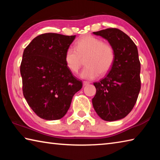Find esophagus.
<instances>
[{
    "instance_id": "1",
    "label": "esophagus",
    "mask_w": 160,
    "mask_h": 160,
    "mask_svg": "<svg viewBox=\"0 0 160 160\" xmlns=\"http://www.w3.org/2000/svg\"><path fill=\"white\" fill-rule=\"evenodd\" d=\"M90 84V82H88V81H83V86H86Z\"/></svg>"
}]
</instances>
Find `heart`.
<instances>
[{
	"instance_id": "b5f03b06",
	"label": "heart",
	"mask_w": 160,
	"mask_h": 160,
	"mask_svg": "<svg viewBox=\"0 0 160 160\" xmlns=\"http://www.w3.org/2000/svg\"><path fill=\"white\" fill-rule=\"evenodd\" d=\"M87 65L80 76L92 80L109 72L114 63L116 52L113 46L98 37L87 35L75 42V48L68 47L65 53V63L70 71L77 72L85 59Z\"/></svg>"
}]
</instances>
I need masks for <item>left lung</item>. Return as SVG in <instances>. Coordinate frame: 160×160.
I'll list each match as a JSON object with an SVG mask.
<instances>
[{"mask_svg":"<svg viewBox=\"0 0 160 160\" xmlns=\"http://www.w3.org/2000/svg\"><path fill=\"white\" fill-rule=\"evenodd\" d=\"M93 33L107 39L116 52L112 69L105 78L94 83L97 92L92 99L93 107L103 120H119L133 109L141 88L138 48L131 38L118 29L108 28Z\"/></svg>","mask_w":160,"mask_h":160,"instance_id":"8db88e82","label":"left lung"}]
</instances>
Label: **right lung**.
Here are the masks:
<instances>
[{"instance_id": "obj_1", "label": "right lung", "mask_w": 160, "mask_h": 160, "mask_svg": "<svg viewBox=\"0 0 160 160\" xmlns=\"http://www.w3.org/2000/svg\"><path fill=\"white\" fill-rule=\"evenodd\" d=\"M75 35L45 33L24 50L20 64L22 92L41 118L58 120L69 109L74 94L82 87L65 63V53Z\"/></svg>"}]
</instances>
